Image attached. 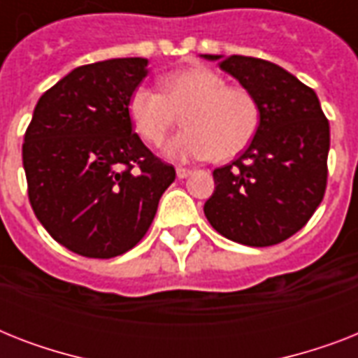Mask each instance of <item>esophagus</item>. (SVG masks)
<instances>
[{
	"label": "esophagus",
	"instance_id": "1",
	"mask_svg": "<svg viewBox=\"0 0 358 358\" xmlns=\"http://www.w3.org/2000/svg\"><path fill=\"white\" fill-rule=\"evenodd\" d=\"M189 174H191V169H185V167L176 169V176H178V178H187Z\"/></svg>",
	"mask_w": 358,
	"mask_h": 358
}]
</instances>
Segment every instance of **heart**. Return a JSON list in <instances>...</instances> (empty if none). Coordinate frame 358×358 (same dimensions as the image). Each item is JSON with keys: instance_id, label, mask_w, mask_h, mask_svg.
<instances>
[{"instance_id": "heart-1", "label": "heart", "mask_w": 358, "mask_h": 358, "mask_svg": "<svg viewBox=\"0 0 358 358\" xmlns=\"http://www.w3.org/2000/svg\"><path fill=\"white\" fill-rule=\"evenodd\" d=\"M129 120L146 145L159 146L182 115L180 129L165 145L176 162H229L255 141L260 128V103L243 87L204 66L185 69L162 81V92L137 87L128 102Z\"/></svg>"}]
</instances>
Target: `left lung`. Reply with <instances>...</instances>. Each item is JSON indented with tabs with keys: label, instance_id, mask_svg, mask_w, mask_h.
<instances>
[{
	"label": "left lung",
	"instance_id": "obj_1",
	"mask_svg": "<svg viewBox=\"0 0 358 358\" xmlns=\"http://www.w3.org/2000/svg\"><path fill=\"white\" fill-rule=\"evenodd\" d=\"M234 76L260 103V128L247 150L213 171L204 204L213 229L249 247L277 245L299 232L327 189L331 134L310 87L264 59L204 55Z\"/></svg>",
	"mask_w": 358,
	"mask_h": 358
}]
</instances>
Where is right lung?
Masks as SVG:
<instances>
[{
  "instance_id": "right-lung-1",
  "label": "right lung",
  "mask_w": 358,
  "mask_h": 358,
  "mask_svg": "<svg viewBox=\"0 0 358 358\" xmlns=\"http://www.w3.org/2000/svg\"><path fill=\"white\" fill-rule=\"evenodd\" d=\"M146 64L126 57L78 66L42 94L25 129L31 208L76 255L113 258L134 249L176 178L131 129L128 102Z\"/></svg>"
}]
</instances>
